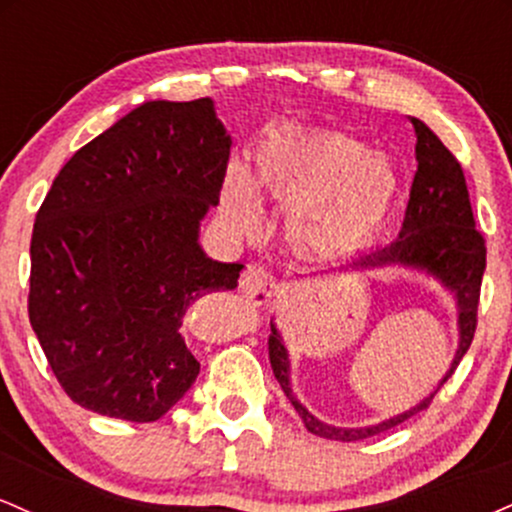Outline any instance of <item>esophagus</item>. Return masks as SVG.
Instances as JSON below:
<instances>
[{
	"label": "esophagus",
	"instance_id": "34e87169",
	"mask_svg": "<svg viewBox=\"0 0 512 512\" xmlns=\"http://www.w3.org/2000/svg\"><path fill=\"white\" fill-rule=\"evenodd\" d=\"M276 281L272 272L260 267V264H252L243 272V279H240V293L243 298L252 305H264L269 298L274 296Z\"/></svg>",
	"mask_w": 512,
	"mask_h": 512
}]
</instances>
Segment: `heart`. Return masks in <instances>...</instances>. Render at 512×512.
<instances>
[{
    "mask_svg": "<svg viewBox=\"0 0 512 512\" xmlns=\"http://www.w3.org/2000/svg\"><path fill=\"white\" fill-rule=\"evenodd\" d=\"M252 180L281 207L298 204L289 233L317 252H351L366 245L385 226L399 190L390 158L327 129L269 134L252 154ZM252 180L233 166L223 182V214L245 233L260 226Z\"/></svg>",
    "mask_w": 512,
    "mask_h": 512,
    "instance_id": "1",
    "label": "heart"
}]
</instances>
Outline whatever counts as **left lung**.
Returning a JSON list of instances; mask_svg holds the SVG:
<instances>
[{"label": "left lung", "instance_id": "8db88e82", "mask_svg": "<svg viewBox=\"0 0 512 512\" xmlns=\"http://www.w3.org/2000/svg\"><path fill=\"white\" fill-rule=\"evenodd\" d=\"M411 125L416 129V173L411 182L409 204L404 211V223L399 238L395 243L385 245V248H375L370 252H358L351 257L349 267L354 269H375L387 267V264H402V267H414L421 272L436 276L445 289H450L457 298V313H460V346L452 358L450 370L445 378L440 380L436 392H431L426 399H421L416 407H411L404 414L387 419L383 424L366 426V428H337L330 424H322L315 419L308 409L293 397L289 383V354L281 342L279 332H276L272 322V334H269V363L279 380L281 390L289 397L293 409L303 419L305 428L320 438L342 440H363L383 433L387 428L402 424L411 419L419 411L428 409L433 397L443 383L455 373L460 366L462 356L467 354L469 344H472L474 332H477V310L481 296V276L486 269V240L477 231L474 223L472 204H469L467 180H464L462 166L455 156L450 154L436 134L428 129L424 122L411 117Z\"/></svg>", "mask_w": 512, "mask_h": 512}]
</instances>
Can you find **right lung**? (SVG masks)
Here are the masks:
<instances>
[{"label": "right lung", "instance_id": "obj_1", "mask_svg": "<svg viewBox=\"0 0 512 512\" xmlns=\"http://www.w3.org/2000/svg\"><path fill=\"white\" fill-rule=\"evenodd\" d=\"M228 154L211 98L149 101L52 182L33 226L28 317L72 402L149 424L197 380L182 317L197 298L236 289L243 269L197 243Z\"/></svg>", "mask_w": 512, "mask_h": 512}]
</instances>
